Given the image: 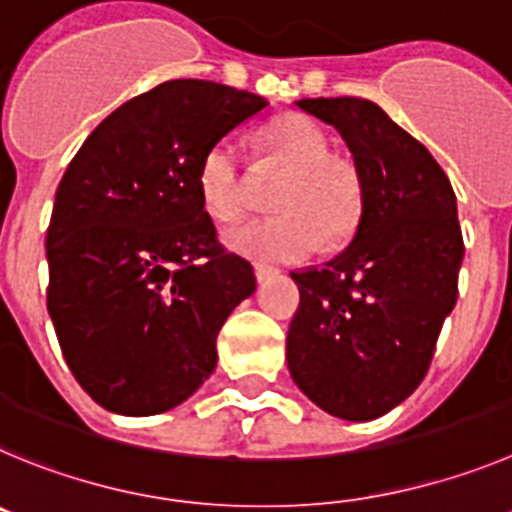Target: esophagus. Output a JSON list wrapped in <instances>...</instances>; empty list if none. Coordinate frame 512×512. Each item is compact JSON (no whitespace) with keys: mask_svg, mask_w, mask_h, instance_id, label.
<instances>
[{"mask_svg":"<svg viewBox=\"0 0 512 512\" xmlns=\"http://www.w3.org/2000/svg\"><path fill=\"white\" fill-rule=\"evenodd\" d=\"M273 275H278V270H275L273 265H265V262H255V278L257 283H265V280H270Z\"/></svg>","mask_w":512,"mask_h":512,"instance_id":"1","label":"esophagus"}]
</instances>
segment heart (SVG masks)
<instances>
[{"label":"heart","instance_id":"b5f03b06","mask_svg":"<svg viewBox=\"0 0 512 512\" xmlns=\"http://www.w3.org/2000/svg\"><path fill=\"white\" fill-rule=\"evenodd\" d=\"M265 155L288 168L270 206L278 214L260 216L224 234V245L252 260H301L313 247H329L347 237L362 209V186L352 163L331 155L326 132L303 114H280L257 135ZM201 209L214 222H234L245 211V181L237 153L216 142L196 168Z\"/></svg>","mask_w":512,"mask_h":512}]
</instances>
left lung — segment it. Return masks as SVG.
<instances>
[{"instance_id": "8db88e82", "label": "left lung", "mask_w": 512, "mask_h": 512, "mask_svg": "<svg viewBox=\"0 0 512 512\" xmlns=\"http://www.w3.org/2000/svg\"><path fill=\"white\" fill-rule=\"evenodd\" d=\"M298 107L347 142L362 214L347 250L290 273L301 306L285 339L288 370L321 411L372 421L421 385L457 303V196L434 155L375 101L336 96Z\"/></svg>"}]
</instances>
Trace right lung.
I'll list each match as a JSON object with an SVG mask.
<instances>
[{
	"mask_svg": "<svg viewBox=\"0 0 512 512\" xmlns=\"http://www.w3.org/2000/svg\"><path fill=\"white\" fill-rule=\"evenodd\" d=\"M265 107L214 81H165L114 109L63 173L45 237L48 313L101 408L155 416L214 372L216 336L255 273L219 245L196 168Z\"/></svg>",
	"mask_w": 512,
	"mask_h": 512,
	"instance_id": "obj_1",
	"label": "right lung"
}]
</instances>
